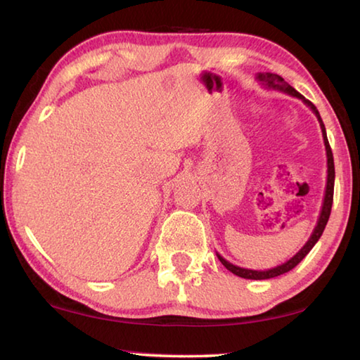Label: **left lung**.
Instances as JSON below:
<instances>
[{"mask_svg":"<svg viewBox=\"0 0 360 360\" xmlns=\"http://www.w3.org/2000/svg\"><path fill=\"white\" fill-rule=\"evenodd\" d=\"M257 80L264 84L266 88H271V89H277V91H282V93L290 94L292 97H297V99L302 101L307 107H309L313 113L316 115L318 121H319V126H321V132H323V139H324V146H326V155H328V182H326V193H324V200H323V207H321V212H319V217H318V224L315 226V230H313L311 236L307 240L305 245L300 248V250L294 255L292 258H290L286 263L280 264L272 267V269H267V271H252V269H244V267H239V266H234L231 264L230 261H226L224 257H220L217 253V258L220 259V263L224 264L228 271L233 272L234 276L238 277H243V278H250V280H264V278H274V277H278L282 276V274L290 272L292 267H296L300 261H302L307 253H309L313 245L318 243V239L321 238V234L324 231L326 225H328V220H329V215H330V209H332V201H334V181H335V167H334V155H332V149L329 146V141H328V135H326V127L323 124L321 116H319L316 107L313 105L310 101H307L302 94H299L296 89H294L291 84L286 83L282 77L277 75V74H271V72H264V74H257Z\"/></svg>","mask_w":360,"mask_h":360,"instance_id":"1","label":"left lung"}]
</instances>
